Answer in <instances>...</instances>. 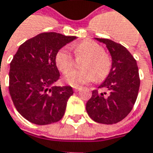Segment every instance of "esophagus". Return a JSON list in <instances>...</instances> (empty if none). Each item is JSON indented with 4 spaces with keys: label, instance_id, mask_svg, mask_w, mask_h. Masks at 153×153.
<instances>
[{
    "label": "esophagus",
    "instance_id": "esophagus-1",
    "mask_svg": "<svg viewBox=\"0 0 153 153\" xmlns=\"http://www.w3.org/2000/svg\"><path fill=\"white\" fill-rule=\"evenodd\" d=\"M74 91H79V90H80V89H81V88H79V87H78V88H74Z\"/></svg>",
    "mask_w": 153,
    "mask_h": 153
}]
</instances>
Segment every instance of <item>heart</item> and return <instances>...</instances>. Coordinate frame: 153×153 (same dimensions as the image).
<instances>
[{
	"label": "heart",
	"instance_id": "heart-1",
	"mask_svg": "<svg viewBox=\"0 0 153 153\" xmlns=\"http://www.w3.org/2000/svg\"><path fill=\"white\" fill-rule=\"evenodd\" d=\"M77 58L85 57L81 62V70H71L74 65V59L67 48H60L55 56L56 65L61 73L68 72L65 81L73 87H80L83 84L105 79L111 71V62L105 50L98 43L93 41H84L72 47Z\"/></svg>",
	"mask_w": 153,
	"mask_h": 153
}]
</instances>
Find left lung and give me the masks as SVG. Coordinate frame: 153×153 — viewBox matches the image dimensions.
I'll return each mask as SVG.
<instances>
[{"mask_svg": "<svg viewBox=\"0 0 153 153\" xmlns=\"http://www.w3.org/2000/svg\"><path fill=\"white\" fill-rule=\"evenodd\" d=\"M96 40L106 45L112 63L105 80L98 87L107 91L93 90L86 110L96 122L115 124L128 116L137 98L140 87L137 64L130 52L121 44L108 39Z\"/></svg>", "mask_w": 153, "mask_h": 153, "instance_id": "8db88e82", "label": "left lung"}]
</instances>
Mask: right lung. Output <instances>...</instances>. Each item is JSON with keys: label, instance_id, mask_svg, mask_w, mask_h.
<instances>
[{"label": "right lung", "instance_id": "1", "mask_svg": "<svg viewBox=\"0 0 153 153\" xmlns=\"http://www.w3.org/2000/svg\"><path fill=\"white\" fill-rule=\"evenodd\" d=\"M75 39L42 33L18 48L10 63L9 90L16 109L28 121L48 125L63 118L74 90L70 86H53L60 77L55 56Z\"/></svg>", "mask_w": 153, "mask_h": 153}]
</instances>
